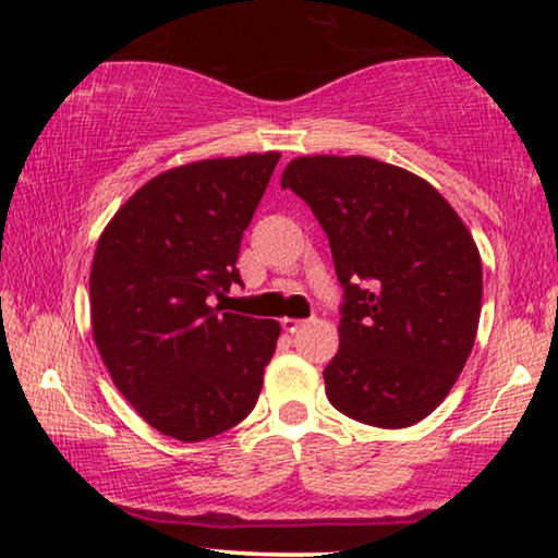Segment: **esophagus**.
I'll use <instances>...</instances> for the list:
<instances>
[{
  "label": "esophagus",
  "mask_w": 558,
  "mask_h": 558,
  "mask_svg": "<svg viewBox=\"0 0 558 558\" xmlns=\"http://www.w3.org/2000/svg\"><path fill=\"white\" fill-rule=\"evenodd\" d=\"M280 323H282V328H286L288 332H298V330L305 326V320H298V318H282Z\"/></svg>",
  "instance_id": "obj_1"
}]
</instances>
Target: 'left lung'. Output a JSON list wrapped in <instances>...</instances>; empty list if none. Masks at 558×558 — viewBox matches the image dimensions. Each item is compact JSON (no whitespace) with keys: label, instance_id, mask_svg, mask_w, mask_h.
Listing matches in <instances>:
<instances>
[{"label":"left lung","instance_id":"left-lung-1","mask_svg":"<svg viewBox=\"0 0 558 558\" xmlns=\"http://www.w3.org/2000/svg\"><path fill=\"white\" fill-rule=\"evenodd\" d=\"M326 230L340 348L323 371L332 409L405 428L448 396L476 340L481 257L436 187L371 157H298L280 178Z\"/></svg>","mask_w":558,"mask_h":558}]
</instances>
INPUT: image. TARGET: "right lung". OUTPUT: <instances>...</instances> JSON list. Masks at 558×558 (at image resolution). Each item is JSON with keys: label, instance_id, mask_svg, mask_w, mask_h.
I'll return each mask as SVG.
<instances>
[{"label": "right lung", "instance_id": "obj_1", "mask_svg": "<svg viewBox=\"0 0 558 558\" xmlns=\"http://www.w3.org/2000/svg\"><path fill=\"white\" fill-rule=\"evenodd\" d=\"M280 160L222 157L168 170L124 203L99 238L89 305L97 351L149 426L185 444L255 409L280 326L226 313L243 286L240 240Z\"/></svg>", "mask_w": 558, "mask_h": 558}]
</instances>
